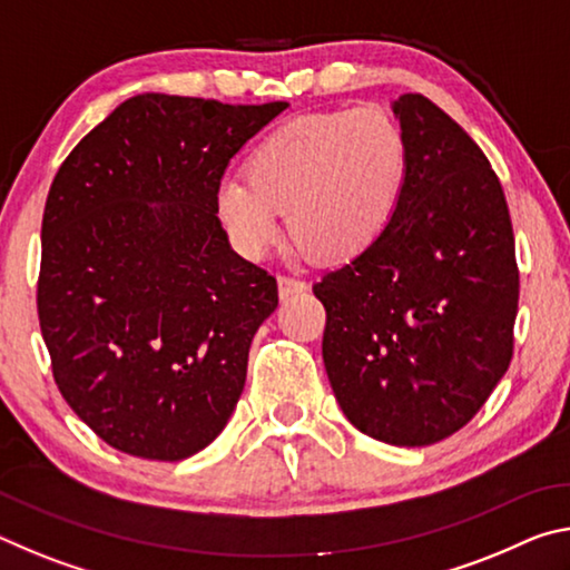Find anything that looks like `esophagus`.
Masks as SVG:
<instances>
[{
	"label": "esophagus",
	"instance_id": "obj_1",
	"mask_svg": "<svg viewBox=\"0 0 570 570\" xmlns=\"http://www.w3.org/2000/svg\"><path fill=\"white\" fill-rule=\"evenodd\" d=\"M302 292H306V282H302V278H296V276H286V274L278 276V296H282V298H288V296L302 294Z\"/></svg>",
	"mask_w": 570,
	"mask_h": 570
}]
</instances>
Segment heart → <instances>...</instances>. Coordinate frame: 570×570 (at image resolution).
Returning a JSON list of instances; mask_svg holds the SVG:
<instances>
[{
    "instance_id": "obj_1",
    "label": "heart",
    "mask_w": 570,
    "mask_h": 570,
    "mask_svg": "<svg viewBox=\"0 0 570 570\" xmlns=\"http://www.w3.org/2000/svg\"><path fill=\"white\" fill-rule=\"evenodd\" d=\"M248 178L218 186L216 206L234 244L264 256L288 228L322 262L360 254L390 224L407 178V140L380 108L286 120L258 140Z\"/></svg>"
}]
</instances>
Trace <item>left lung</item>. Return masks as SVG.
<instances>
[{"label":"left lung","instance_id":"left-lung-1","mask_svg":"<svg viewBox=\"0 0 570 570\" xmlns=\"http://www.w3.org/2000/svg\"><path fill=\"white\" fill-rule=\"evenodd\" d=\"M407 178L382 234L324 274L322 356L356 430L400 448L450 438L513 360L515 238L485 153L424 95L392 105Z\"/></svg>","mask_w":570,"mask_h":570}]
</instances>
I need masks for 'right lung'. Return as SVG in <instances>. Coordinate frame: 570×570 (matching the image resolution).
<instances>
[{
	"mask_svg": "<svg viewBox=\"0 0 570 570\" xmlns=\"http://www.w3.org/2000/svg\"><path fill=\"white\" fill-rule=\"evenodd\" d=\"M286 108L135 95L57 170L37 314L57 387L110 448L176 462L226 428L278 286L230 250L216 193Z\"/></svg>",
	"mask_w": 570,
	"mask_h": 570,
	"instance_id": "right-lung-1",
	"label": "right lung"
}]
</instances>
